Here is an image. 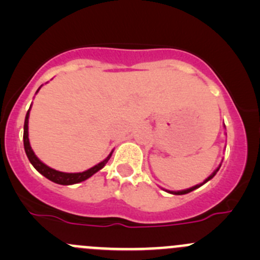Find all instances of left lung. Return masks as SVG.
Here are the masks:
<instances>
[{
    "label": "left lung",
    "mask_w": 260,
    "mask_h": 260,
    "mask_svg": "<svg viewBox=\"0 0 260 260\" xmlns=\"http://www.w3.org/2000/svg\"><path fill=\"white\" fill-rule=\"evenodd\" d=\"M219 169H220V166H219ZM219 169H216V171H214V172H212V174L210 175V176H209L208 179H206L205 181H204V183H205V182H208L209 180H211L212 177H214L215 175H216V172L219 171ZM201 185H203V183H201ZM201 185H196V186H193V187H190V188H187V190H183V191H169V192L174 193V195H185V193H188V192H191V191H193V190H195V188L200 187Z\"/></svg>",
    "instance_id": "8db88e82"
}]
</instances>
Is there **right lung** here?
Masks as SVG:
<instances>
[{
  "instance_id": "right-lung-1",
  "label": "right lung",
  "mask_w": 260,
  "mask_h": 260,
  "mask_svg": "<svg viewBox=\"0 0 260 260\" xmlns=\"http://www.w3.org/2000/svg\"><path fill=\"white\" fill-rule=\"evenodd\" d=\"M28 113H30V109H28L27 113H26L25 124H23V147H25L26 156H27L28 161L31 162V165H32V166L35 167V169L38 170L43 176H45L46 179L52 181V182L59 183V185H73V183H78V182H81V181H85L90 176H93L95 172H98L99 170L103 169V167L106 166L107 162L109 161V158H111L112 153L109 154L104 161H102L101 164L95 165L94 167H91V169L86 170V171L84 172H78V174H67V172H60L54 169H50L49 166H46L45 164H43V162L35 156L34 151L31 149L30 142H28V131H27L28 129Z\"/></svg>"
}]
</instances>
